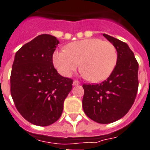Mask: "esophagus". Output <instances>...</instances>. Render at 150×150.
Returning <instances> with one entry per match:
<instances>
[{"label":"esophagus","mask_w":150,"mask_h":150,"mask_svg":"<svg viewBox=\"0 0 150 150\" xmlns=\"http://www.w3.org/2000/svg\"><path fill=\"white\" fill-rule=\"evenodd\" d=\"M79 84H80V82L77 81V80H74V82H73V86H77Z\"/></svg>","instance_id":"obj_1"}]
</instances>
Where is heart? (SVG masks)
<instances>
[{"label": "heart", "instance_id": "1", "mask_svg": "<svg viewBox=\"0 0 150 150\" xmlns=\"http://www.w3.org/2000/svg\"><path fill=\"white\" fill-rule=\"evenodd\" d=\"M117 61L114 45L99 38H88L67 44L66 50L53 54V64L58 72L70 76L80 66L85 77L91 82L103 81L110 76Z\"/></svg>", "mask_w": 150, "mask_h": 150}]
</instances>
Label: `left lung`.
<instances>
[{
	"label": "left lung",
	"instance_id": "left-lung-1",
	"mask_svg": "<svg viewBox=\"0 0 150 150\" xmlns=\"http://www.w3.org/2000/svg\"><path fill=\"white\" fill-rule=\"evenodd\" d=\"M117 49V61L107 80L99 84H83V109L89 118L107 124L127 114L138 90L139 64L126 43L103 33Z\"/></svg>",
	"mask_w": 150,
	"mask_h": 150
}]
</instances>
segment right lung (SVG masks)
I'll use <instances>...</instances> for the list:
<instances>
[{
	"label": "right lung",
	"instance_id": "obj_1",
	"mask_svg": "<svg viewBox=\"0 0 150 150\" xmlns=\"http://www.w3.org/2000/svg\"><path fill=\"white\" fill-rule=\"evenodd\" d=\"M60 42L41 34L28 42L14 57L11 93L16 108L28 122L40 127L60 118L73 80L62 76L53 65V54Z\"/></svg>",
	"mask_w": 150,
	"mask_h": 150
}]
</instances>
